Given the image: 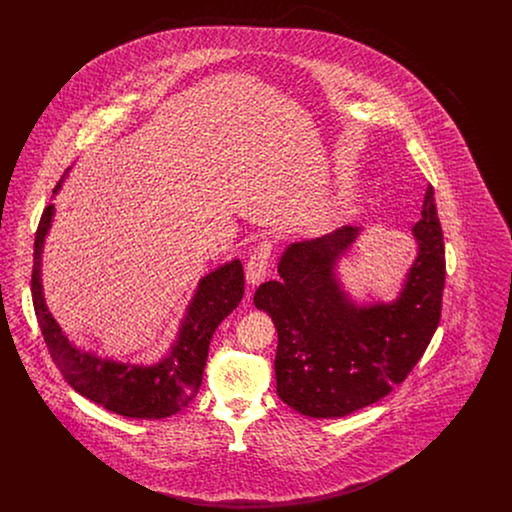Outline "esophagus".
<instances>
[{
  "label": "esophagus",
  "mask_w": 512,
  "mask_h": 512,
  "mask_svg": "<svg viewBox=\"0 0 512 512\" xmlns=\"http://www.w3.org/2000/svg\"><path fill=\"white\" fill-rule=\"evenodd\" d=\"M270 251L272 244L268 240L259 242L257 247L251 251L247 265H245V278L249 286H259L267 276L268 263H270Z\"/></svg>",
  "instance_id": "34e87169"
}]
</instances>
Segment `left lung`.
Segmentation results:
<instances>
[{"instance_id":"1","label":"left lung","mask_w":512,"mask_h":512,"mask_svg":"<svg viewBox=\"0 0 512 512\" xmlns=\"http://www.w3.org/2000/svg\"><path fill=\"white\" fill-rule=\"evenodd\" d=\"M418 257L393 303L357 307L341 292L336 263L359 228L341 226L292 244L278 274L257 288L253 303L278 332L276 393L297 413L338 418L368 407L401 384L424 355L439 317L445 249L434 188L414 224Z\"/></svg>"}]
</instances>
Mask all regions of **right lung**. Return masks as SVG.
<instances>
[{"label":"right lung","instance_id":"right-lung-1","mask_svg":"<svg viewBox=\"0 0 512 512\" xmlns=\"http://www.w3.org/2000/svg\"><path fill=\"white\" fill-rule=\"evenodd\" d=\"M61 188V180L55 190ZM53 219V203L42 213L34 240L32 303L49 355L65 382L111 413L128 418H165L186 407L199 391L209 343L220 322L244 297V268L232 261L207 274L195 293L171 355L159 365L134 366L82 353L63 336L42 295V247Z\"/></svg>","mask_w":512,"mask_h":512}]
</instances>
